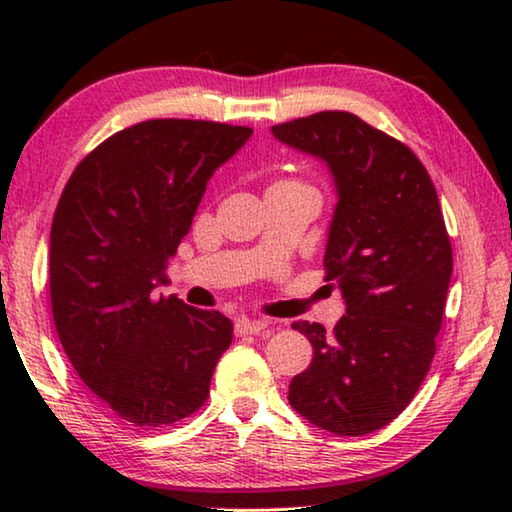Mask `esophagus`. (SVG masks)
I'll use <instances>...</instances> for the list:
<instances>
[{"label":"esophagus","instance_id":"34e87169","mask_svg":"<svg viewBox=\"0 0 512 512\" xmlns=\"http://www.w3.org/2000/svg\"><path fill=\"white\" fill-rule=\"evenodd\" d=\"M268 323L264 320H250V318H239L235 323L237 336H248V334H266Z\"/></svg>","mask_w":512,"mask_h":512}]
</instances>
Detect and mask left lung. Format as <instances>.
I'll return each instance as SVG.
<instances>
[{
    "label": "left lung",
    "mask_w": 512,
    "mask_h": 512,
    "mask_svg": "<svg viewBox=\"0 0 512 512\" xmlns=\"http://www.w3.org/2000/svg\"><path fill=\"white\" fill-rule=\"evenodd\" d=\"M273 135L332 169L339 203L323 266L348 307L332 332L293 323L314 359L289 402L320 429L366 436L409 406L436 354L454 262L436 187L409 146L352 112L284 121Z\"/></svg>",
    "instance_id": "8db88e82"
}]
</instances>
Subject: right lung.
Here are the masks:
<instances>
[{
	"label": "right lung",
	"mask_w": 512,
	"mask_h": 512,
	"mask_svg": "<svg viewBox=\"0 0 512 512\" xmlns=\"http://www.w3.org/2000/svg\"><path fill=\"white\" fill-rule=\"evenodd\" d=\"M253 133L203 119H149L76 164L49 239L58 339L83 384L140 429L196 413L230 348L221 311L155 296L205 185Z\"/></svg>",
	"instance_id": "add662e5"
}]
</instances>
